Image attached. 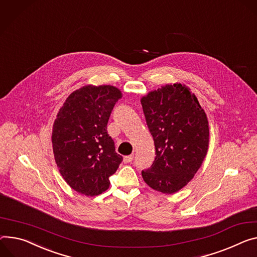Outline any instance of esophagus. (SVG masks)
I'll return each instance as SVG.
<instances>
[{
	"mask_svg": "<svg viewBox=\"0 0 257 257\" xmlns=\"http://www.w3.org/2000/svg\"><path fill=\"white\" fill-rule=\"evenodd\" d=\"M133 159H134V156H133V155L126 156V157L124 158V163H130V162L133 161Z\"/></svg>",
	"mask_w": 257,
	"mask_h": 257,
	"instance_id": "34e87169",
	"label": "esophagus"
}]
</instances>
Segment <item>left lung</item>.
<instances>
[{
  "label": "left lung",
  "mask_w": 257,
  "mask_h": 257,
  "mask_svg": "<svg viewBox=\"0 0 257 257\" xmlns=\"http://www.w3.org/2000/svg\"><path fill=\"white\" fill-rule=\"evenodd\" d=\"M141 101L156 148L143 178L158 192L174 194L194 178L207 155V115L191 89L180 83L151 91Z\"/></svg>",
  "instance_id": "8db88e82"
}]
</instances>
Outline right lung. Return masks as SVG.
Returning <instances> with one entry per match:
<instances>
[{
	"instance_id": "right-lung-1",
	"label": "right lung",
	"mask_w": 257,
	"mask_h": 257,
	"mask_svg": "<svg viewBox=\"0 0 257 257\" xmlns=\"http://www.w3.org/2000/svg\"><path fill=\"white\" fill-rule=\"evenodd\" d=\"M122 97L114 86L87 85L69 95L52 130V147L59 172L76 192L94 197L109 188L108 177L123 160L107 134L110 112Z\"/></svg>"
}]
</instances>
